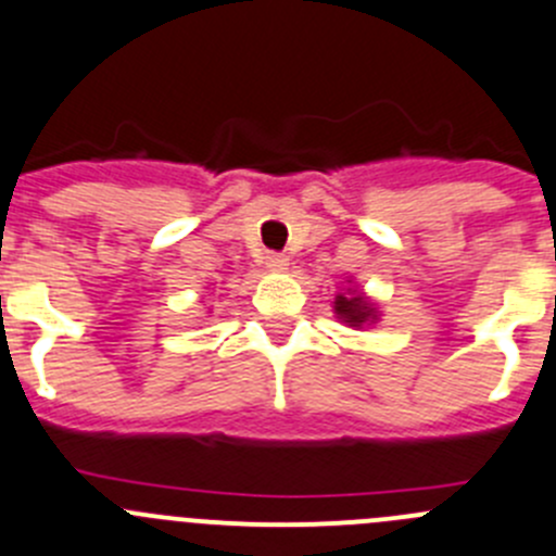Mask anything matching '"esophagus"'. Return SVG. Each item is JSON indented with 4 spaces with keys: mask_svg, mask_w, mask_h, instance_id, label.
<instances>
[{
    "mask_svg": "<svg viewBox=\"0 0 556 556\" xmlns=\"http://www.w3.org/2000/svg\"><path fill=\"white\" fill-rule=\"evenodd\" d=\"M266 266L271 268V271H285V268H288V255H282V252H268Z\"/></svg>",
    "mask_w": 556,
    "mask_h": 556,
    "instance_id": "obj_1",
    "label": "esophagus"
}]
</instances>
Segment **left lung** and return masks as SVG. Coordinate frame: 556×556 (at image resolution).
<instances>
[{
  "mask_svg": "<svg viewBox=\"0 0 556 556\" xmlns=\"http://www.w3.org/2000/svg\"><path fill=\"white\" fill-rule=\"evenodd\" d=\"M333 312L342 323L348 326L361 328V326H369V323L377 320V306L366 299L364 293L358 290H348V293H339L333 299Z\"/></svg>",
  "mask_w": 556,
  "mask_h": 556,
  "instance_id": "left-lung-1",
  "label": "left lung"
}]
</instances>
